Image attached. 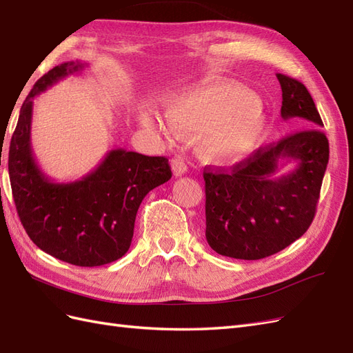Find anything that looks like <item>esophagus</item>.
Instances as JSON below:
<instances>
[{
	"label": "esophagus",
	"instance_id": "obj_1",
	"mask_svg": "<svg viewBox=\"0 0 353 353\" xmlns=\"http://www.w3.org/2000/svg\"><path fill=\"white\" fill-rule=\"evenodd\" d=\"M170 168H172V172L175 176H181L187 172V163L181 156H175L170 160Z\"/></svg>",
	"mask_w": 353,
	"mask_h": 353
}]
</instances>
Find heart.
Here are the masks:
<instances>
[{"label": "heart", "instance_id": "obj_1", "mask_svg": "<svg viewBox=\"0 0 353 353\" xmlns=\"http://www.w3.org/2000/svg\"><path fill=\"white\" fill-rule=\"evenodd\" d=\"M165 117L178 135H199V156L214 165L245 159L260 144L268 125L260 101L232 83H203L170 94L165 101ZM139 119L147 128L160 129L150 111H141Z\"/></svg>", "mask_w": 353, "mask_h": 353}]
</instances>
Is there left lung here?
I'll return each instance as SVG.
<instances>
[{
    "label": "left lung",
    "instance_id": "obj_1",
    "mask_svg": "<svg viewBox=\"0 0 353 353\" xmlns=\"http://www.w3.org/2000/svg\"><path fill=\"white\" fill-rule=\"evenodd\" d=\"M282 89L281 117L301 129L259 148L232 170L205 168L206 241L215 252L261 260L290 246L313 221L330 145L323 123L303 83L276 74ZM294 161L296 168L278 176Z\"/></svg>",
    "mask_w": 353,
    "mask_h": 353
}]
</instances>
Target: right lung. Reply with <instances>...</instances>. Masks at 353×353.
<instances>
[{"label": "right lung", "instance_id": "obj_1", "mask_svg": "<svg viewBox=\"0 0 353 353\" xmlns=\"http://www.w3.org/2000/svg\"><path fill=\"white\" fill-rule=\"evenodd\" d=\"M85 66L63 62L35 83L12 137L8 175L19 218L31 241L61 261L94 268L128 252L142 199L172 172L166 157L125 148L108 151L92 172L72 183H56L43 172L31 145L34 98Z\"/></svg>", "mask_w": 353, "mask_h": 353}]
</instances>
